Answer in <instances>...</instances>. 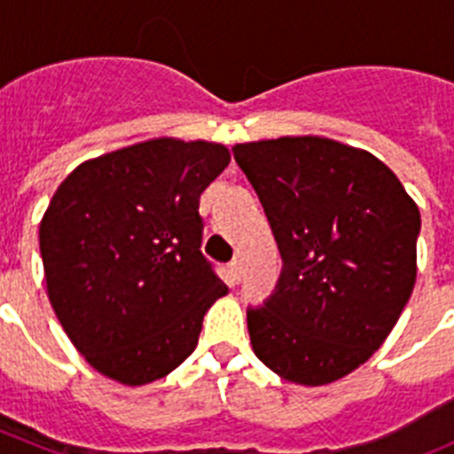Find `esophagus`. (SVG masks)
<instances>
[{
  "label": "esophagus",
  "mask_w": 454,
  "mask_h": 454,
  "mask_svg": "<svg viewBox=\"0 0 454 454\" xmlns=\"http://www.w3.org/2000/svg\"><path fill=\"white\" fill-rule=\"evenodd\" d=\"M227 270H230V279L234 284L240 282V262H231L230 266H227Z\"/></svg>",
  "instance_id": "34e87169"
}]
</instances>
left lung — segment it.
<instances>
[{
	"instance_id": "1",
	"label": "left lung",
	"mask_w": 454,
	"mask_h": 454,
	"mask_svg": "<svg viewBox=\"0 0 454 454\" xmlns=\"http://www.w3.org/2000/svg\"><path fill=\"white\" fill-rule=\"evenodd\" d=\"M282 275L247 309L254 355L288 382L323 387L371 359L416 284L420 214L400 179L366 150L320 136L240 143Z\"/></svg>"
}]
</instances>
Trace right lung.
Returning <instances> with one entry per match:
<instances>
[{"label": "right lung", "mask_w": 454, "mask_h": 454, "mask_svg": "<svg viewBox=\"0 0 454 454\" xmlns=\"http://www.w3.org/2000/svg\"><path fill=\"white\" fill-rule=\"evenodd\" d=\"M230 163L207 140L152 138L83 161L40 220L56 318L95 371L161 380L195 350L227 293L202 246L200 195Z\"/></svg>", "instance_id": "add662e5"}]
</instances>
